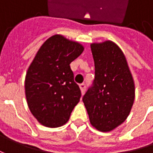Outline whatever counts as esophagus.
<instances>
[{
    "instance_id": "34e87169",
    "label": "esophagus",
    "mask_w": 153,
    "mask_h": 153,
    "mask_svg": "<svg viewBox=\"0 0 153 153\" xmlns=\"http://www.w3.org/2000/svg\"><path fill=\"white\" fill-rule=\"evenodd\" d=\"M80 88H81V91H82V94H83L84 92L86 90V84L85 83H81L80 84Z\"/></svg>"
}]
</instances>
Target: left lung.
Listing matches in <instances>:
<instances>
[{"mask_svg": "<svg viewBox=\"0 0 153 153\" xmlns=\"http://www.w3.org/2000/svg\"><path fill=\"white\" fill-rule=\"evenodd\" d=\"M94 80L82 98L89 120L109 132L126 120L134 100V82L123 51L113 42L91 44Z\"/></svg>", "mask_w": 153, "mask_h": 153, "instance_id": "1", "label": "left lung"}]
</instances>
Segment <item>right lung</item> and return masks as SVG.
I'll return each instance as SVG.
<instances>
[{"mask_svg": "<svg viewBox=\"0 0 153 153\" xmlns=\"http://www.w3.org/2000/svg\"><path fill=\"white\" fill-rule=\"evenodd\" d=\"M83 49L78 42L54 35L42 45L28 68L27 104L41 124L48 128L64 125L79 102L82 94L70 64Z\"/></svg>", "mask_w": 153, "mask_h": 153, "instance_id": "right-lung-1", "label": "right lung"}]
</instances>
